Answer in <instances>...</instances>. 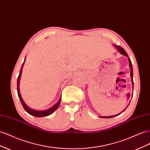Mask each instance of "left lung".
<instances>
[{"mask_svg":"<svg viewBox=\"0 0 150 150\" xmlns=\"http://www.w3.org/2000/svg\"><path fill=\"white\" fill-rule=\"evenodd\" d=\"M116 47L117 49V50L120 52L121 54H122V55H124L126 57H128V54L126 53V52L125 51V49L123 48H122L120 46H116ZM128 61H129V67H130V69H131V81H132V84H133V86H134V82H133V66H132V63H131V61L130 60V59L128 58ZM124 110V111H125ZM122 111V112H123ZM122 112H121V113H122ZM121 113H120V114L117 115H115V116H100L101 117H103V118H110V117H115V116H118L119 115H120Z\"/></svg>","mask_w":150,"mask_h":150,"instance_id":"8db88e82","label":"left lung"}]
</instances>
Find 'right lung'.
I'll use <instances>...</instances> for the list:
<instances>
[{
    "mask_svg": "<svg viewBox=\"0 0 150 150\" xmlns=\"http://www.w3.org/2000/svg\"><path fill=\"white\" fill-rule=\"evenodd\" d=\"M24 62H23V64H22V65L21 69V71H20V72H19V76H18V78H17V90L18 96H19V98L20 99V101L21 102V104H22V106H23V108H24V110H25V111L28 112L29 115H33V116H35V117H44V116H49L50 115H51L54 111H56L57 110V108L59 107V106L60 103H61V98H60L59 100V101L55 104V105L53 106L52 108H51L50 109H49V110H45V111H36V110H32V109L29 108L28 106H27L26 104H25V103L23 101V100H22V99L21 96V94H20V92H19V79H20L21 72H22V66H23V65H24Z\"/></svg>",
    "mask_w": 150,
    "mask_h": 150,
    "instance_id": "add662e5",
    "label": "right lung"
}]
</instances>
